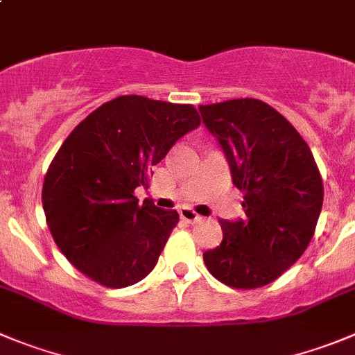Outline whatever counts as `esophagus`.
<instances>
[{
	"instance_id": "34e87169",
	"label": "esophagus",
	"mask_w": 355,
	"mask_h": 355,
	"mask_svg": "<svg viewBox=\"0 0 355 355\" xmlns=\"http://www.w3.org/2000/svg\"><path fill=\"white\" fill-rule=\"evenodd\" d=\"M180 216H181V219H183V221H187V223L200 221V216H198L197 212H195L193 209H190V207H181L180 209Z\"/></svg>"
}]
</instances>
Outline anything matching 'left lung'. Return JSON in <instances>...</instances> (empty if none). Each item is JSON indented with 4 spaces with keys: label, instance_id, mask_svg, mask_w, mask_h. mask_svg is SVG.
<instances>
[{
    "label": "left lung",
    "instance_id": "8db88e82",
    "mask_svg": "<svg viewBox=\"0 0 355 355\" xmlns=\"http://www.w3.org/2000/svg\"><path fill=\"white\" fill-rule=\"evenodd\" d=\"M198 111L244 193L245 212L221 221L223 242L204 252L205 266L230 288H261L312 241L324 198L319 168L298 130L263 101L232 99Z\"/></svg>",
    "mask_w": 355,
    "mask_h": 355
}]
</instances>
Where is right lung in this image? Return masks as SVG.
I'll list each match as a JSON object with an SVG mask.
<instances>
[{
	"mask_svg": "<svg viewBox=\"0 0 355 355\" xmlns=\"http://www.w3.org/2000/svg\"><path fill=\"white\" fill-rule=\"evenodd\" d=\"M191 104L120 96L74 127L43 183L46 225L73 266L106 288L143 281L180 221L175 211L139 204L151 167L197 129Z\"/></svg>",
	"mask_w": 355,
	"mask_h": 355,
	"instance_id": "1",
	"label": "right lung"
}]
</instances>
